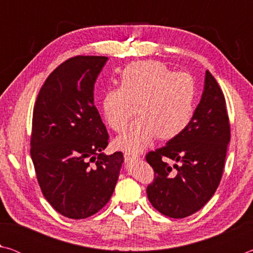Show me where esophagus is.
Masks as SVG:
<instances>
[{
  "label": "esophagus",
  "instance_id": "obj_1",
  "mask_svg": "<svg viewBox=\"0 0 253 253\" xmlns=\"http://www.w3.org/2000/svg\"><path fill=\"white\" fill-rule=\"evenodd\" d=\"M124 157H125V161L127 163H131L134 161H138L139 160V156L136 155V154H131V153H128L126 152L125 154H124Z\"/></svg>",
  "mask_w": 253,
  "mask_h": 253
}]
</instances>
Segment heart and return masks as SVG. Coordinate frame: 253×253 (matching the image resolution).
I'll list each match as a JSON object with an SVG mask.
<instances>
[{
    "label": "heart",
    "mask_w": 253,
    "mask_h": 253,
    "mask_svg": "<svg viewBox=\"0 0 253 253\" xmlns=\"http://www.w3.org/2000/svg\"><path fill=\"white\" fill-rule=\"evenodd\" d=\"M198 84L191 75L175 72L153 60L131 62L119 77V88L102 95L101 110L111 129L122 131L135 116L139 119L115 139V146L128 153L146 149L154 139H173L192 122Z\"/></svg>",
    "instance_id": "1"
}]
</instances>
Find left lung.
<instances>
[{
	"label": "left lung",
	"instance_id": "8db88e82",
	"mask_svg": "<svg viewBox=\"0 0 253 253\" xmlns=\"http://www.w3.org/2000/svg\"><path fill=\"white\" fill-rule=\"evenodd\" d=\"M229 142L230 124L223 92L207 70L204 90L190 125L164 147L146 155L155 172L146 191L153 207L174 219L202 209L219 186ZM164 158L175 162V170L164 162Z\"/></svg>",
	"mask_w": 253,
	"mask_h": 253
}]
</instances>
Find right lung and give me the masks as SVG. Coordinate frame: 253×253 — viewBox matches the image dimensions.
<instances>
[{
  "label": "right lung",
  "instance_id": "obj_1",
  "mask_svg": "<svg viewBox=\"0 0 253 253\" xmlns=\"http://www.w3.org/2000/svg\"><path fill=\"white\" fill-rule=\"evenodd\" d=\"M107 57L78 55L46 78L33 109L31 158L42 193L69 219L91 216L110 200L124 155H106L109 135L93 102Z\"/></svg>",
  "mask_w": 253,
  "mask_h": 253
}]
</instances>
